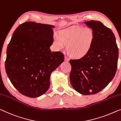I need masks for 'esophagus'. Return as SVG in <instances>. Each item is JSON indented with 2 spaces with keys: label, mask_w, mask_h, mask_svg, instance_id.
Listing matches in <instances>:
<instances>
[{
  "label": "esophagus",
  "mask_w": 121,
  "mask_h": 121,
  "mask_svg": "<svg viewBox=\"0 0 121 121\" xmlns=\"http://www.w3.org/2000/svg\"><path fill=\"white\" fill-rule=\"evenodd\" d=\"M65 61H69V58H68V57H67L66 56H65Z\"/></svg>",
  "instance_id": "34e87169"
}]
</instances>
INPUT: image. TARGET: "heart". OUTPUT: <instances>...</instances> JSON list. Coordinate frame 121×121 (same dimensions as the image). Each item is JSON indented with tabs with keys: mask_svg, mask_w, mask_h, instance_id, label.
Returning a JSON list of instances; mask_svg holds the SVG:
<instances>
[{
	"mask_svg": "<svg viewBox=\"0 0 121 121\" xmlns=\"http://www.w3.org/2000/svg\"><path fill=\"white\" fill-rule=\"evenodd\" d=\"M93 39L94 34L91 29L74 27L56 35L54 44L58 49H62L67 44L68 54L74 58H81L89 51Z\"/></svg>",
	"mask_w": 121,
	"mask_h": 121,
	"instance_id": "1",
	"label": "heart"
}]
</instances>
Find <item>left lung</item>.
Instances as JSON below:
<instances>
[{
    "mask_svg": "<svg viewBox=\"0 0 121 121\" xmlns=\"http://www.w3.org/2000/svg\"><path fill=\"white\" fill-rule=\"evenodd\" d=\"M85 24L92 29L94 39L86 54L70 60V82L75 91L84 95H94L104 89L112 80L117 68L118 49L112 31L100 22Z\"/></svg>",
    "mask_w": 121,
    "mask_h": 121,
    "instance_id": "1",
    "label": "left lung"
}]
</instances>
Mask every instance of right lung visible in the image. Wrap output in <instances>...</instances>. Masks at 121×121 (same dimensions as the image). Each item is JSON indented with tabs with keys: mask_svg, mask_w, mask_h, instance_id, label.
I'll use <instances>...</instances> for the list:
<instances>
[{
	"mask_svg": "<svg viewBox=\"0 0 121 121\" xmlns=\"http://www.w3.org/2000/svg\"><path fill=\"white\" fill-rule=\"evenodd\" d=\"M52 25L26 22L13 33L6 51L5 70L10 82L21 94L41 96L50 86L52 72L64 61L60 52H52Z\"/></svg>",
	"mask_w": 121,
	"mask_h": 121,
	"instance_id": "1",
	"label": "right lung"
}]
</instances>
